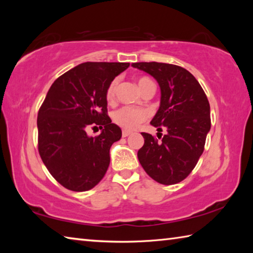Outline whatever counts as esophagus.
<instances>
[{
  "instance_id": "obj_1",
  "label": "esophagus",
  "mask_w": 253,
  "mask_h": 253,
  "mask_svg": "<svg viewBox=\"0 0 253 253\" xmlns=\"http://www.w3.org/2000/svg\"><path fill=\"white\" fill-rule=\"evenodd\" d=\"M131 134V131H129V130H126V129H124L123 130V137H127V136H129Z\"/></svg>"
}]
</instances>
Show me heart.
I'll return each instance as SVG.
<instances>
[{"label": "heart", "instance_id": "1", "mask_svg": "<svg viewBox=\"0 0 253 253\" xmlns=\"http://www.w3.org/2000/svg\"><path fill=\"white\" fill-rule=\"evenodd\" d=\"M137 84H138L142 92L148 87V85L154 84L153 81L149 78H146V77H140V78H138V80H137ZM117 88H118V79H114L109 84L108 88H107L106 90L107 101L113 102L115 100ZM147 117H148V113L146 110L140 109V108H132V107H123V108L115 111L114 114L115 123L128 130L135 129L140 123L146 121Z\"/></svg>", "mask_w": 253, "mask_h": 253}]
</instances>
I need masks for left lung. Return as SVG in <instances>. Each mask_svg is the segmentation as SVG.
Segmentation results:
<instances>
[{
	"instance_id": "left-lung-1",
	"label": "left lung",
	"mask_w": 253,
	"mask_h": 253,
	"mask_svg": "<svg viewBox=\"0 0 253 253\" xmlns=\"http://www.w3.org/2000/svg\"><path fill=\"white\" fill-rule=\"evenodd\" d=\"M131 67L156 79L161 105L151 124L162 131L161 141L142 132L144 145L137 153L149 176L164 185L183 181L195 168L211 128L210 104L195 77L186 69L162 62H135ZM160 134V132H158Z\"/></svg>"
}]
</instances>
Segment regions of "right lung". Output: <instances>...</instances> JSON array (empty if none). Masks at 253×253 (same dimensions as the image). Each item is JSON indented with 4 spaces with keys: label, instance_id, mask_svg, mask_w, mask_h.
Instances as JSON below:
<instances>
[{
    "label": "right lung",
    "instance_id": "right-lung-1",
    "mask_svg": "<svg viewBox=\"0 0 253 253\" xmlns=\"http://www.w3.org/2000/svg\"><path fill=\"white\" fill-rule=\"evenodd\" d=\"M126 62H84L60 76L38 113V148L50 174L75 192L91 190L108 169L122 129L107 115L106 90ZM101 134L88 136L89 126Z\"/></svg>",
    "mask_w": 253,
    "mask_h": 253
}]
</instances>
